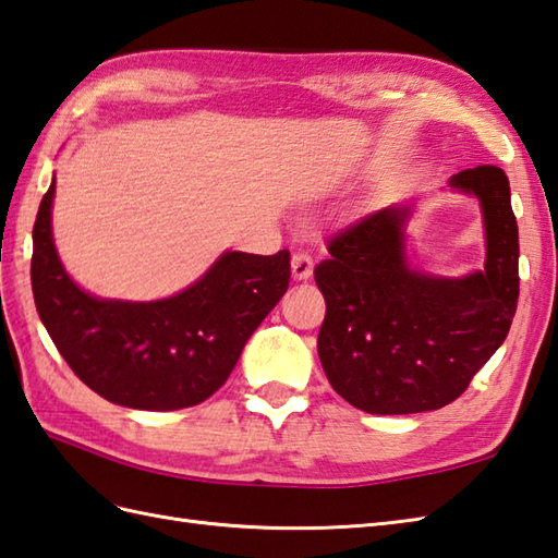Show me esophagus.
Listing matches in <instances>:
<instances>
[{"label":"esophagus","mask_w":558,"mask_h":558,"mask_svg":"<svg viewBox=\"0 0 558 558\" xmlns=\"http://www.w3.org/2000/svg\"><path fill=\"white\" fill-rule=\"evenodd\" d=\"M314 274V258H311L308 252L300 250L292 254V276L294 280H306Z\"/></svg>","instance_id":"esophagus-1"}]
</instances>
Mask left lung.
<instances>
[{"label": "left lung", "instance_id": "left-lung-1", "mask_svg": "<svg viewBox=\"0 0 558 558\" xmlns=\"http://www.w3.org/2000/svg\"><path fill=\"white\" fill-rule=\"evenodd\" d=\"M449 185L481 199L485 270L439 278L411 268V206H387L335 232L314 270L326 296L320 364L332 390L361 411L399 416L451 404L509 335L521 280L509 178L477 166Z\"/></svg>", "mask_w": 558, "mask_h": 558}]
</instances>
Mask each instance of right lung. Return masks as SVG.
<instances>
[{"mask_svg": "<svg viewBox=\"0 0 558 558\" xmlns=\"http://www.w3.org/2000/svg\"><path fill=\"white\" fill-rule=\"evenodd\" d=\"M54 180L33 226L31 280L51 342L89 390L128 409L175 411L209 399L290 284V252H226L180 294L97 300L63 270L51 240Z\"/></svg>", "mask_w": 558, "mask_h": 558, "instance_id": "1", "label": "right lung"}]
</instances>
